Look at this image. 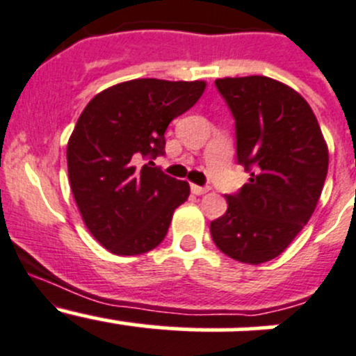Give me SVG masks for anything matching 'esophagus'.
Wrapping results in <instances>:
<instances>
[{"mask_svg":"<svg viewBox=\"0 0 356 356\" xmlns=\"http://www.w3.org/2000/svg\"><path fill=\"white\" fill-rule=\"evenodd\" d=\"M190 190H192V193H195V195H202V193H206L207 186H199V185H190Z\"/></svg>","mask_w":356,"mask_h":356,"instance_id":"esophagus-1","label":"esophagus"}]
</instances>
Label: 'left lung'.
<instances>
[{
	"label": "left lung",
	"mask_w": 356,
	"mask_h": 356,
	"mask_svg": "<svg viewBox=\"0 0 356 356\" xmlns=\"http://www.w3.org/2000/svg\"><path fill=\"white\" fill-rule=\"evenodd\" d=\"M235 121L237 163L251 175L211 221L214 244L249 265L277 258L315 211L329 168L325 140L305 98L265 76L216 79Z\"/></svg>",
	"instance_id": "left-lung-1"
}]
</instances>
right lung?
Here are the masks:
<instances>
[{
    "instance_id": "obj_1",
    "label": "right lung",
    "mask_w": 356,
    "mask_h": 356,
    "mask_svg": "<svg viewBox=\"0 0 356 356\" xmlns=\"http://www.w3.org/2000/svg\"><path fill=\"white\" fill-rule=\"evenodd\" d=\"M204 88V81L133 79L98 93L81 112L67 145L70 188L88 230L114 254L157 248L188 199V183L154 159L166 154L170 122Z\"/></svg>"
}]
</instances>
